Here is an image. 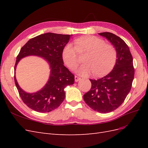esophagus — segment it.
<instances>
[{
    "instance_id": "1",
    "label": "esophagus",
    "mask_w": 148,
    "mask_h": 148,
    "mask_svg": "<svg viewBox=\"0 0 148 148\" xmlns=\"http://www.w3.org/2000/svg\"><path fill=\"white\" fill-rule=\"evenodd\" d=\"M80 79H81V78L77 77V76H75V81L76 82H78V81H79Z\"/></svg>"
}]
</instances>
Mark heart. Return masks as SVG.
Segmentation results:
<instances>
[{
	"label": "heart",
	"instance_id": "obj_1",
	"mask_svg": "<svg viewBox=\"0 0 148 148\" xmlns=\"http://www.w3.org/2000/svg\"><path fill=\"white\" fill-rule=\"evenodd\" d=\"M75 46L67 44L62 51V59L70 69H74L78 64V52L86 53L83 58V64L77 69L79 75L87 76L91 73L100 77L108 73L114 66L117 52L113 46L106 44L104 40L94 36L78 38L74 41Z\"/></svg>",
	"mask_w": 148,
	"mask_h": 148
}]
</instances>
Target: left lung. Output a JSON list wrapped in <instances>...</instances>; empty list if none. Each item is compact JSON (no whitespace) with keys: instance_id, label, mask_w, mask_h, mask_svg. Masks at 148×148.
<instances>
[{"instance_id":"8db88e82","label":"left lung","mask_w":148,"mask_h":148,"mask_svg":"<svg viewBox=\"0 0 148 148\" xmlns=\"http://www.w3.org/2000/svg\"><path fill=\"white\" fill-rule=\"evenodd\" d=\"M99 34L114 45L117 60L108 75L98 79H90L91 88L84 94L83 99L94 110L106 114L117 109L124 102L131 90L135 69L131 52L122 39L109 32Z\"/></svg>"}]
</instances>
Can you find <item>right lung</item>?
Masks as SVG:
<instances>
[{
	"mask_svg": "<svg viewBox=\"0 0 148 148\" xmlns=\"http://www.w3.org/2000/svg\"><path fill=\"white\" fill-rule=\"evenodd\" d=\"M72 35L47 33L29 39L16 57L15 71L18 62L26 56L44 58L50 65L51 75L47 83L41 90L34 93L24 91L15 83L22 101L30 109L38 112H49L57 109L64 101V88L74 83L75 76L64 65L62 51Z\"/></svg>",
	"mask_w": 148,
	"mask_h": 148,
	"instance_id": "right-lung-1",
	"label": "right lung"
}]
</instances>
